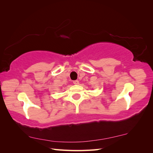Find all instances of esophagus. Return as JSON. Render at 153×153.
<instances>
[{
  "label": "esophagus",
  "instance_id": "34e87169",
  "mask_svg": "<svg viewBox=\"0 0 153 153\" xmlns=\"http://www.w3.org/2000/svg\"><path fill=\"white\" fill-rule=\"evenodd\" d=\"M73 83L75 85H78V84H79V81H78V80H74L73 82Z\"/></svg>",
  "mask_w": 153,
  "mask_h": 153
}]
</instances>
